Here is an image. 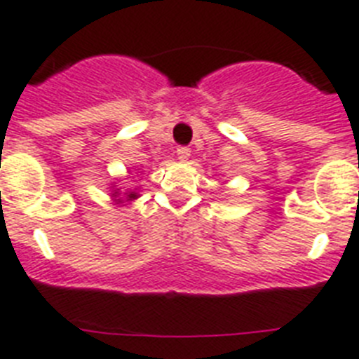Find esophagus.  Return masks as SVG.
<instances>
[{
	"label": "esophagus",
	"mask_w": 359,
	"mask_h": 359,
	"mask_svg": "<svg viewBox=\"0 0 359 359\" xmlns=\"http://www.w3.org/2000/svg\"><path fill=\"white\" fill-rule=\"evenodd\" d=\"M189 157H191V150L189 148H177V159H180V163H187Z\"/></svg>",
	"instance_id": "34e87169"
}]
</instances>
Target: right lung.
<instances>
[{"label": "right lung", "mask_w": 359, "mask_h": 359, "mask_svg": "<svg viewBox=\"0 0 359 359\" xmlns=\"http://www.w3.org/2000/svg\"><path fill=\"white\" fill-rule=\"evenodd\" d=\"M111 185H113V191H111V200H113L116 205H126L128 202H133V200H137V198L140 196V194L137 193V189L122 193V191L116 187V183H111Z\"/></svg>", "instance_id": "obj_1"}]
</instances>
